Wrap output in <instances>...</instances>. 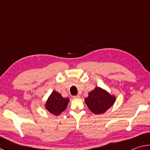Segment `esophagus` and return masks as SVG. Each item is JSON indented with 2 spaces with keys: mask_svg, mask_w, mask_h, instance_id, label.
Masks as SVG:
<instances>
[{
  "mask_svg": "<svg viewBox=\"0 0 150 150\" xmlns=\"http://www.w3.org/2000/svg\"><path fill=\"white\" fill-rule=\"evenodd\" d=\"M73 98H80V96L77 95H75V96H73Z\"/></svg>",
  "mask_w": 150,
  "mask_h": 150,
  "instance_id": "obj_1",
  "label": "esophagus"
}]
</instances>
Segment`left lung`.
<instances>
[{"label": "left lung", "instance_id": "1", "mask_svg": "<svg viewBox=\"0 0 150 150\" xmlns=\"http://www.w3.org/2000/svg\"><path fill=\"white\" fill-rule=\"evenodd\" d=\"M88 108L96 115H100L106 112L113 105L115 96H112L106 91L96 87L88 93V96L85 99Z\"/></svg>", "mask_w": 150, "mask_h": 150}]
</instances>
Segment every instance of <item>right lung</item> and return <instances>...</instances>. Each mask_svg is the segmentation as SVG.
Instances as JSON below:
<instances>
[{
	"mask_svg": "<svg viewBox=\"0 0 150 150\" xmlns=\"http://www.w3.org/2000/svg\"><path fill=\"white\" fill-rule=\"evenodd\" d=\"M69 101L68 98H63L59 93L53 91L45 104V108L53 115H60L65 110Z\"/></svg>",
	"mask_w": 150,
	"mask_h": 150,
	"instance_id": "obj_1",
	"label": "right lung"
}]
</instances>
